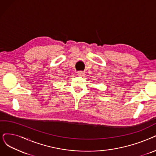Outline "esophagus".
I'll use <instances>...</instances> for the list:
<instances>
[{"label": "esophagus", "mask_w": 156, "mask_h": 156, "mask_svg": "<svg viewBox=\"0 0 156 156\" xmlns=\"http://www.w3.org/2000/svg\"><path fill=\"white\" fill-rule=\"evenodd\" d=\"M77 75L78 76H84V73L83 72H77Z\"/></svg>", "instance_id": "34e87169"}]
</instances>
